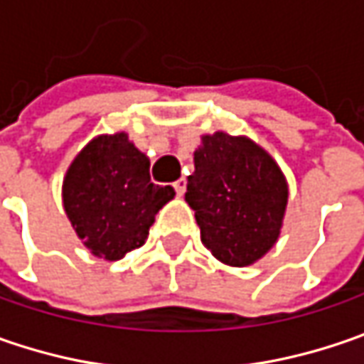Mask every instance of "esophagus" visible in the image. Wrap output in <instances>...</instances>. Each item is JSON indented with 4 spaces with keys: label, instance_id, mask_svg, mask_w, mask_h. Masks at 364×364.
<instances>
[{
    "label": "esophagus",
    "instance_id": "34e87169",
    "mask_svg": "<svg viewBox=\"0 0 364 364\" xmlns=\"http://www.w3.org/2000/svg\"><path fill=\"white\" fill-rule=\"evenodd\" d=\"M173 187H175V191H177V196H179V198H183V196H185V191H187V181H185V179H177V181L173 183Z\"/></svg>",
    "mask_w": 364,
    "mask_h": 364
}]
</instances>
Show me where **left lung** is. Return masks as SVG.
Segmentation results:
<instances>
[{
  "instance_id": "1",
  "label": "left lung",
  "mask_w": 364,
  "mask_h": 364,
  "mask_svg": "<svg viewBox=\"0 0 364 364\" xmlns=\"http://www.w3.org/2000/svg\"><path fill=\"white\" fill-rule=\"evenodd\" d=\"M185 201L196 212L201 242L220 262L248 267L275 246L289 185L277 161L248 136H201Z\"/></svg>"
}]
</instances>
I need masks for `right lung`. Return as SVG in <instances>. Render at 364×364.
I'll return each mask as SVG.
<instances>
[{
    "label": "right lung",
    "instance_id": "1",
    "mask_svg": "<svg viewBox=\"0 0 364 364\" xmlns=\"http://www.w3.org/2000/svg\"><path fill=\"white\" fill-rule=\"evenodd\" d=\"M151 161L126 132L91 138L63 179V208L89 252L119 261L149 238L159 210L175 198L151 183Z\"/></svg>",
    "mask_w": 364,
    "mask_h": 364
}]
</instances>
